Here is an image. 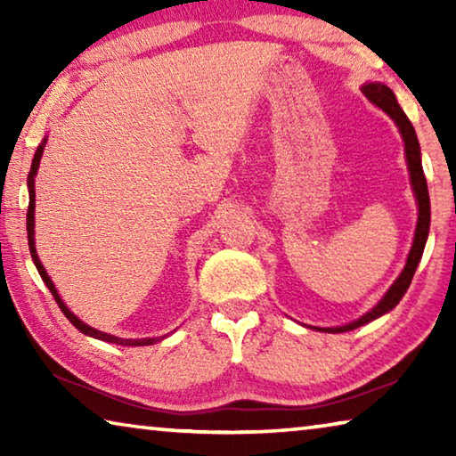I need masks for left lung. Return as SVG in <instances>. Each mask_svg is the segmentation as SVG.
I'll return each mask as SVG.
<instances>
[{"label":"left lung","instance_id":"8db88e82","mask_svg":"<svg viewBox=\"0 0 456 456\" xmlns=\"http://www.w3.org/2000/svg\"><path fill=\"white\" fill-rule=\"evenodd\" d=\"M362 92H364L370 102L376 104L378 108H382V110L396 122L400 134H403L408 173H411V184H412V191H414V197H416V205H419V221H416L414 241H412V247H411V253H408L406 265L403 269V273L398 275V280L390 285L388 291H386V296L372 307V310L362 315V318L356 320V322L346 323V326H339V328H315L320 331H330V334H339V331L356 330L360 326H364V323L380 318V315H384V314H388L392 307L398 305V302L403 299V296L408 289V285H411V281H412L416 267H419V261L422 257L424 245H427V237H428V229H430L428 187H427V176H424V171H422L420 144H419V138H416L412 122L408 120L404 110L396 102L395 92L386 86V84L368 82V84H364V86H362Z\"/></svg>","mask_w":456,"mask_h":456}]
</instances>
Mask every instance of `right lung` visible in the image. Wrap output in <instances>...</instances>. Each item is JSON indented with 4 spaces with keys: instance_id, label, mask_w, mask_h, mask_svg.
Instances as JSON below:
<instances>
[{
    "instance_id": "right-lung-1",
    "label": "right lung",
    "mask_w": 456,
    "mask_h": 456,
    "mask_svg": "<svg viewBox=\"0 0 456 456\" xmlns=\"http://www.w3.org/2000/svg\"><path fill=\"white\" fill-rule=\"evenodd\" d=\"M45 142H48V138H44V141L40 142V146H37V151H36V154H34V160H32V168H29V175H28V191H29V205H28V245H29V253H32V259H34V264H36V269H37V272H40L44 283L48 285V289L52 291L53 299H56V304L60 305L61 314H64L66 318L70 320V323H74V326L82 331V334L92 336V338H96V339H102V342L117 344V346H151V344L160 342V339H163L165 336H163V338H138V339H130V338H128V339H125V338H118V336L104 334V331L90 328L88 323H84L82 320L76 318V315H74L70 310H68V305H66L64 302H61V297H60V293H58V289H56V285L52 283L50 275L45 273V269H44V265H42L40 257H37V253H36V241H34V223H36V221H34V209H36V189H34L36 181H34V179H36L37 167H40V159H42V154H44Z\"/></svg>"
}]
</instances>
